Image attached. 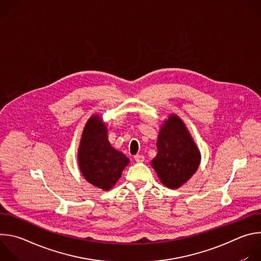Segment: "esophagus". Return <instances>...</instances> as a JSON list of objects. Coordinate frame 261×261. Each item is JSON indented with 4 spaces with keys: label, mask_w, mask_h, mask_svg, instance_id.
I'll return each mask as SVG.
<instances>
[{
    "label": "esophagus",
    "mask_w": 261,
    "mask_h": 261,
    "mask_svg": "<svg viewBox=\"0 0 261 261\" xmlns=\"http://www.w3.org/2000/svg\"><path fill=\"white\" fill-rule=\"evenodd\" d=\"M134 160L137 162V163H141L144 161V157L142 155H135L134 156Z\"/></svg>",
    "instance_id": "esophagus-1"
}]
</instances>
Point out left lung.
<instances>
[{"label": "left lung", "mask_w": 261, "mask_h": 261, "mask_svg": "<svg viewBox=\"0 0 261 261\" xmlns=\"http://www.w3.org/2000/svg\"><path fill=\"white\" fill-rule=\"evenodd\" d=\"M157 148L158 154L152 160V166L166 187H180L197 170L199 151L178 117L171 115L162 126Z\"/></svg>", "instance_id": "8db88e82"}]
</instances>
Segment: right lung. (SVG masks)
I'll list each match as a JSON object with an SVG mask.
<instances>
[{"label":"right lung","instance_id":"right-lung-1","mask_svg":"<svg viewBox=\"0 0 261 261\" xmlns=\"http://www.w3.org/2000/svg\"><path fill=\"white\" fill-rule=\"evenodd\" d=\"M80 168L86 179L103 190H109L121 177L129 159L110 145L106 126L93 116L87 123L79 151Z\"/></svg>","mask_w":261,"mask_h":261}]
</instances>
